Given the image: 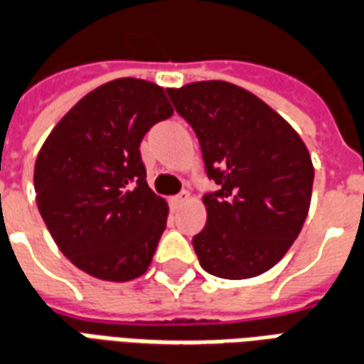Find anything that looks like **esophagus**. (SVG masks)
I'll return each mask as SVG.
<instances>
[{"instance_id": "obj_1", "label": "esophagus", "mask_w": 364, "mask_h": 364, "mask_svg": "<svg viewBox=\"0 0 364 364\" xmlns=\"http://www.w3.org/2000/svg\"><path fill=\"white\" fill-rule=\"evenodd\" d=\"M189 197H191V195L187 193V191H181L179 195H175V197L169 198V203H171V206H173V208H179V206L185 205V203L189 200Z\"/></svg>"}]
</instances>
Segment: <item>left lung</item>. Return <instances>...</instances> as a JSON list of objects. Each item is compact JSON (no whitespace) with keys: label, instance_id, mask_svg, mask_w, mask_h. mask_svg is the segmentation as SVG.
<instances>
[{"label":"left lung","instance_id":"obj_1","mask_svg":"<svg viewBox=\"0 0 364 364\" xmlns=\"http://www.w3.org/2000/svg\"><path fill=\"white\" fill-rule=\"evenodd\" d=\"M200 144L220 189L206 193V226L193 237L200 267L250 279L282 259L310 208L314 167L296 130L267 103L228 82L167 90Z\"/></svg>","mask_w":364,"mask_h":364}]
</instances>
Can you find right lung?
Returning a JSON list of instances; mask_svg holds the SVG:
<instances>
[{"label":"right lung","mask_w":364,"mask_h":364,"mask_svg":"<svg viewBox=\"0 0 364 364\" xmlns=\"http://www.w3.org/2000/svg\"><path fill=\"white\" fill-rule=\"evenodd\" d=\"M171 114L159 85L120 77L75 103L38 151V213L60 252L91 277L132 281L150 267L167 203L146 183L140 142Z\"/></svg>","instance_id":"right-lung-1"}]
</instances>
